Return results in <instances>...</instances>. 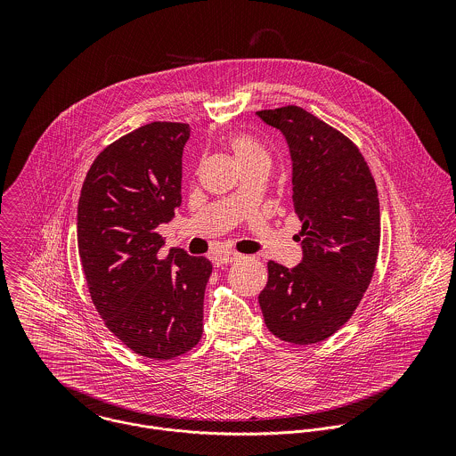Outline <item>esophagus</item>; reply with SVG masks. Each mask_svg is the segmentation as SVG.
Here are the masks:
<instances>
[{"mask_svg": "<svg viewBox=\"0 0 456 456\" xmlns=\"http://www.w3.org/2000/svg\"><path fill=\"white\" fill-rule=\"evenodd\" d=\"M237 260H240V255L235 253V251H226V253L216 255V265L217 266H223V265H228V263H235Z\"/></svg>", "mask_w": 456, "mask_h": 456, "instance_id": "34e87169", "label": "esophagus"}]
</instances>
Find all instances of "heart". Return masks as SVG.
Returning a JSON list of instances; mask_svg holds the SVG:
<instances>
[{"label":"heart","instance_id":"heart-1","mask_svg":"<svg viewBox=\"0 0 456 456\" xmlns=\"http://www.w3.org/2000/svg\"><path fill=\"white\" fill-rule=\"evenodd\" d=\"M230 147H232L237 161L240 163V167H246V165H251L256 161H268V152L265 151V147L249 134H242V133L235 134L230 140Z\"/></svg>","mask_w":456,"mask_h":456}]
</instances>
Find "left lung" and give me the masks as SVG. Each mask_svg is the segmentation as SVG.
<instances>
[{
    "label": "left lung",
    "instance_id": "8db88e82",
    "mask_svg": "<svg viewBox=\"0 0 456 456\" xmlns=\"http://www.w3.org/2000/svg\"><path fill=\"white\" fill-rule=\"evenodd\" d=\"M256 116L289 145L304 249L295 268L268 261L258 302L275 337L309 346L331 337L353 316L372 281L381 240L378 188L358 147L302 107Z\"/></svg>",
    "mask_w": 456,
    "mask_h": 456
}]
</instances>
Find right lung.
I'll return each instance as SVG.
<instances>
[{"instance_id": "right-lung-1", "label": "right lung", "mask_w": 456, "mask_h": 456, "mask_svg": "<svg viewBox=\"0 0 456 456\" xmlns=\"http://www.w3.org/2000/svg\"><path fill=\"white\" fill-rule=\"evenodd\" d=\"M190 125L156 121L107 145L78 198L77 242L91 300L133 353L172 360L201 338L205 256L170 249L158 233L181 205Z\"/></svg>"}]
</instances>
